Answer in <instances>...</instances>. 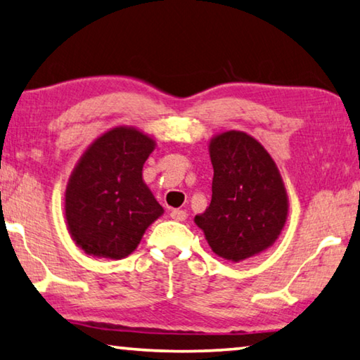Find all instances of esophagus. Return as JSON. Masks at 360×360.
Listing matches in <instances>:
<instances>
[{"mask_svg": "<svg viewBox=\"0 0 360 360\" xmlns=\"http://www.w3.org/2000/svg\"><path fill=\"white\" fill-rule=\"evenodd\" d=\"M169 216L171 218H173L174 221H184L186 218H187V213L184 210H171V213H169Z\"/></svg>", "mask_w": 360, "mask_h": 360, "instance_id": "obj_1", "label": "esophagus"}]
</instances>
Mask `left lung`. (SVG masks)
Instances as JSON below:
<instances>
[{
    "label": "left lung",
    "mask_w": 360,
    "mask_h": 360,
    "mask_svg": "<svg viewBox=\"0 0 360 360\" xmlns=\"http://www.w3.org/2000/svg\"><path fill=\"white\" fill-rule=\"evenodd\" d=\"M213 195L195 216L213 252L240 262L271 248L288 218V195L276 162L261 142L243 131L211 138Z\"/></svg>",
    "instance_id": "8db88e82"
}]
</instances>
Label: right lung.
<instances>
[{
	"instance_id": "1",
	"label": "right lung",
	"mask_w": 360,
	"mask_h": 360,
	"mask_svg": "<svg viewBox=\"0 0 360 360\" xmlns=\"http://www.w3.org/2000/svg\"><path fill=\"white\" fill-rule=\"evenodd\" d=\"M155 139L133 127H115L93 141L65 189V221L73 242L86 255L127 258L163 214L142 179Z\"/></svg>"
}]
</instances>
